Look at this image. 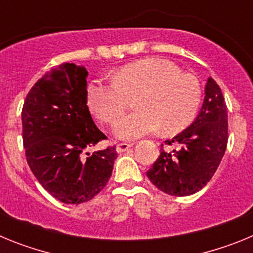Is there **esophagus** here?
I'll return each mask as SVG.
<instances>
[{
  "mask_svg": "<svg viewBox=\"0 0 253 253\" xmlns=\"http://www.w3.org/2000/svg\"><path fill=\"white\" fill-rule=\"evenodd\" d=\"M131 146H133L131 143H119V144L116 146V152H118V153H123V152H125L126 149L130 148Z\"/></svg>",
  "mask_w": 253,
  "mask_h": 253,
  "instance_id": "obj_1",
  "label": "esophagus"
}]
</instances>
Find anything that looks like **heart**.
Masks as SVG:
<instances>
[{"mask_svg": "<svg viewBox=\"0 0 253 253\" xmlns=\"http://www.w3.org/2000/svg\"><path fill=\"white\" fill-rule=\"evenodd\" d=\"M138 93V110L120 116L114 125L120 139H137L161 128L166 133L180 130L193 122L202 102L198 78L162 58L126 64L111 80L96 78L87 86V101L102 123L111 124Z\"/></svg>", "mask_w": 253, "mask_h": 253, "instance_id": "heart-1", "label": "heart"}]
</instances>
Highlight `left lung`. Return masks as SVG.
I'll return each mask as SVG.
<instances>
[{
    "mask_svg": "<svg viewBox=\"0 0 253 253\" xmlns=\"http://www.w3.org/2000/svg\"><path fill=\"white\" fill-rule=\"evenodd\" d=\"M228 142V114L220 87L208 78L202 110L195 122L181 131L161 153L147 176L154 186L173 196H186L202 190L211 180L224 156Z\"/></svg>",
    "mask_w": 253,
    "mask_h": 253,
    "instance_id": "8db88e82",
    "label": "left lung"
}]
</instances>
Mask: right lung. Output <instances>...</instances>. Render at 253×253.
Returning <instances> with one entry per match:
<instances>
[{
	"label": "right lung",
	"mask_w": 253,
	"mask_h": 253,
	"mask_svg": "<svg viewBox=\"0 0 253 253\" xmlns=\"http://www.w3.org/2000/svg\"><path fill=\"white\" fill-rule=\"evenodd\" d=\"M84 66L51 68L31 87L22 106L26 161L40 185L64 204L88 202L106 186L118 157L115 146L90 154L106 139L87 106Z\"/></svg>",
	"instance_id": "right-lung-1"
}]
</instances>
